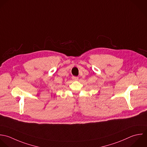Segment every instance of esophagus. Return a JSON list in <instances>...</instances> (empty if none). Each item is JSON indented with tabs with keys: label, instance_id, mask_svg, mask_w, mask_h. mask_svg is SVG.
I'll use <instances>...</instances> for the list:
<instances>
[{
	"label": "esophagus",
	"instance_id": "34e87169",
	"mask_svg": "<svg viewBox=\"0 0 147 147\" xmlns=\"http://www.w3.org/2000/svg\"><path fill=\"white\" fill-rule=\"evenodd\" d=\"M72 79L74 80V81H77L78 80V77H75V76H73L72 77Z\"/></svg>",
	"mask_w": 147,
	"mask_h": 147
}]
</instances>
